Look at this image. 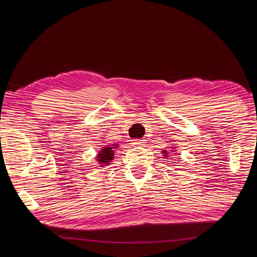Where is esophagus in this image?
<instances>
[{
    "mask_svg": "<svg viewBox=\"0 0 257 257\" xmlns=\"http://www.w3.org/2000/svg\"><path fill=\"white\" fill-rule=\"evenodd\" d=\"M145 143H146V140H143V139H136V140H132L133 146H143Z\"/></svg>",
    "mask_w": 257,
    "mask_h": 257,
    "instance_id": "esophagus-1",
    "label": "esophagus"
}]
</instances>
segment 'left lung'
Wrapping results in <instances>:
<instances>
[{
    "instance_id": "1",
    "label": "left lung",
    "mask_w": 257,
    "mask_h": 257,
    "mask_svg": "<svg viewBox=\"0 0 257 257\" xmlns=\"http://www.w3.org/2000/svg\"><path fill=\"white\" fill-rule=\"evenodd\" d=\"M165 152H166V151H165Z\"/></svg>"
}]
</instances>
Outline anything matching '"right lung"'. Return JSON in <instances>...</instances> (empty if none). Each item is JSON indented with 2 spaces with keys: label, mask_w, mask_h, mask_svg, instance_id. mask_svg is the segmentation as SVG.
Returning <instances> with one entry per match:
<instances>
[{
  "label": "right lung",
  "mask_w": 257,
  "mask_h": 257,
  "mask_svg": "<svg viewBox=\"0 0 257 257\" xmlns=\"http://www.w3.org/2000/svg\"><path fill=\"white\" fill-rule=\"evenodd\" d=\"M112 158H114V150H112L111 147L103 148L98 154V163H100L101 165H108L112 160Z\"/></svg>",
  "instance_id": "add662e5"
}]
</instances>
